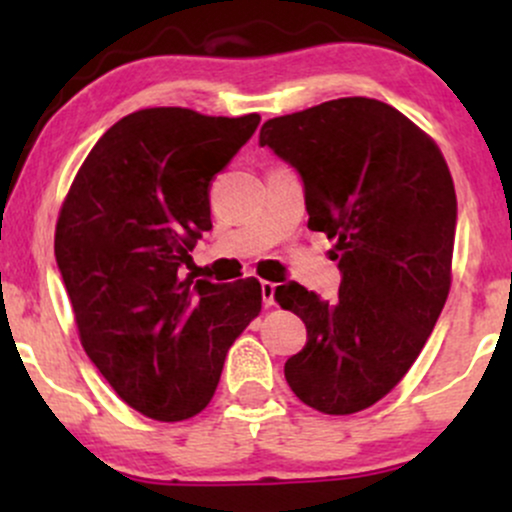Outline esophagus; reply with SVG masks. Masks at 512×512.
Returning a JSON list of instances; mask_svg holds the SVG:
<instances>
[{"instance_id": "esophagus-1", "label": "esophagus", "mask_w": 512, "mask_h": 512, "mask_svg": "<svg viewBox=\"0 0 512 512\" xmlns=\"http://www.w3.org/2000/svg\"><path fill=\"white\" fill-rule=\"evenodd\" d=\"M260 289H262V301H264V305H274V291H276V284H272V281H262L260 284Z\"/></svg>"}]
</instances>
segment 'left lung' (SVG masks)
<instances>
[{
  "label": "left lung",
  "instance_id": "left-lung-1",
  "mask_svg": "<svg viewBox=\"0 0 512 512\" xmlns=\"http://www.w3.org/2000/svg\"><path fill=\"white\" fill-rule=\"evenodd\" d=\"M301 175L310 231L337 240L342 284L322 301L296 281L274 298L308 342L284 366L301 402L356 414L395 387L424 349L450 291L457 197L443 154L392 105L337 98L260 129Z\"/></svg>",
  "mask_w": 512,
  "mask_h": 512
}]
</instances>
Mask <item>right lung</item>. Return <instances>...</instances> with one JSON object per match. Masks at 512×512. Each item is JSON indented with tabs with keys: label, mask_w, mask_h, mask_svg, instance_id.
<instances>
[{
	"label": "right lung",
	"mask_w": 512,
	"mask_h": 512,
	"mask_svg": "<svg viewBox=\"0 0 512 512\" xmlns=\"http://www.w3.org/2000/svg\"><path fill=\"white\" fill-rule=\"evenodd\" d=\"M260 115L146 108L98 139L64 199L55 257L84 351L132 409L182 421L209 404L223 358L262 310L257 279L187 274L211 228L209 185Z\"/></svg>",
	"instance_id": "right-lung-1"
}]
</instances>
